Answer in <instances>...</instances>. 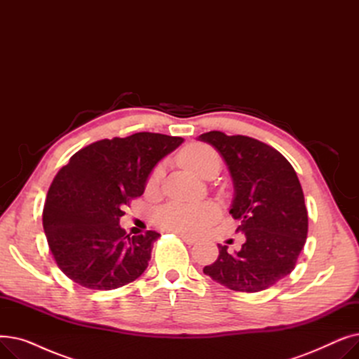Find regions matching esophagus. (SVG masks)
<instances>
[{
  "label": "esophagus",
  "mask_w": 359,
  "mask_h": 359,
  "mask_svg": "<svg viewBox=\"0 0 359 359\" xmlns=\"http://www.w3.org/2000/svg\"><path fill=\"white\" fill-rule=\"evenodd\" d=\"M186 244H195L196 241H198V238H195V237H191V236H187V234H177Z\"/></svg>",
  "instance_id": "1"
}]
</instances>
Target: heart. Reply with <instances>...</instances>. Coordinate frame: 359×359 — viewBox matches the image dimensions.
Returning a JSON list of instances; mask_svg holds the SVG:
<instances>
[{
    "instance_id": "b5f03b06",
    "label": "heart",
    "mask_w": 359,
    "mask_h": 359,
    "mask_svg": "<svg viewBox=\"0 0 359 359\" xmlns=\"http://www.w3.org/2000/svg\"><path fill=\"white\" fill-rule=\"evenodd\" d=\"M180 164L191 173L202 177L212 167L219 168V158L215 151L203 144L187 147L179 156ZM161 176V168H156L148 180V186H156ZM217 211L211 203H168L156 211V222L165 231L179 234H198L208 225Z\"/></svg>"
}]
</instances>
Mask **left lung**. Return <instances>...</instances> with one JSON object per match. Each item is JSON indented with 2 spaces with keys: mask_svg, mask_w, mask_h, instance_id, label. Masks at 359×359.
I'll use <instances>...</instances> for the list:
<instances>
[{
  "mask_svg": "<svg viewBox=\"0 0 359 359\" xmlns=\"http://www.w3.org/2000/svg\"><path fill=\"white\" fill-rule=\"evenodd\" d=\"M212 145L234 186L230 214L246 241L238 252L219 255L203 273L233 291H263L295 268L303 250L309 215L295 170L275 148L243 135L211 130L198 137Z\"/></svg>",
  "mask_w": 359,
  "mask_h": 359,
  "instance_id": "8db88e82",
  "label": "left lung"
}]
</instances>
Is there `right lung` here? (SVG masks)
Masks as SVG:
<instances>
[{"mask_svg":"<svg viewBox=\"0 0 359 359\" xmlns=\"http://www.w3.org/2000/svg\"><path fill=\"white\" fill-rule=\"evenodd\" d=\"M183 141L151 132L102 140L60 170L43 206V230L56 265L69 279L107 291L144 273L160 234H126L122 210L144 194L157 163Z\"/></svg>","mask_w":359,"mask_h":359,"instance_id":"add662e5","label":"right lung"}]
</instances>
